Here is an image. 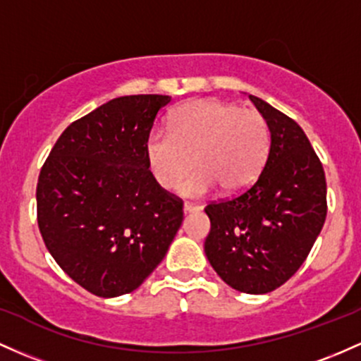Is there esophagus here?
<instances>
[{
	"instance_id": "34e87169",
	"label": "esophagus",
	"mask_w": 361,
	"mask_h": 361,
	"mask_svg": "<svg viewBox=\"0 0 361 361\" xmlns=\"http://www.w3.org/2000/svg\"><path fill=\"white\" fill-rule=\"evenodd\" d=\"M200 209H202L200 205L192 204V202H185V204H183V212H185V214H190V212H199Z\"/></svg>"
}]
</instances>
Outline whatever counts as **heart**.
<instances>
[{"instance_id":"1","label":"heart","mask_w":361,"mask_h":361,"mask_svg":"<svg viewBox=\"0 0 361 361\" xmlns=\"http://www.w3.org/2000/svg\"><path fill=\"white\" fill-rule=\"evenodd\" d=\"M271 149V132L255 109L200 99L174 111L171 126H156L145 142L149 168L157 183L187 197L207 195L217 187L241 192L259 178Z\"/></svg>"}]
</instances>
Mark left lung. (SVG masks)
Instances as JSON below:
<instances>
[{"label": "left lung", "mask_w": 361, "mask_h": 361, "mask_svg": "<svg viewBox=\"0 0 361 361\" xmlns=\"http://www.w3.org/2000/svg\"><path fill=\"white\" fill-rule=\"evenodd\" d=\"M269 125L271 149L255 183L205 207L204 250L217 276L248 295L274 291L302 267L327 214L322 164L296 121L248 96Z\"/></svg>", "instance_id": "obj_1"}]
</instances>
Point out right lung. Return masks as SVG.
Returning a JSON list of instances; mask_svg holds the SVG:
<instances>
[{
  "instance_id": "obj_1",
  "label": "right lung",
  "mask_w": 361,
  "mask_h": 361,
  "mask_svg": "<svg viewBox=\"0 0 361 361\" xmlns=\"http://www.w3.org/2000/svg\"><path fill=\"white\" fill-rule=\"evenodd\" d=\"M169 96L116 97L73 121L37 181V223L53 259L92 295L137 290L161 264L183 204L149 171L145 142Z\"/></svg>"
}]
</instances>
